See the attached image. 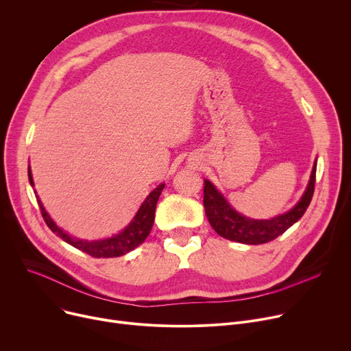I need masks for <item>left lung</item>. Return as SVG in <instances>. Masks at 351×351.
Listing matches in <instances>:
<instances>
[{"label":"left lung","mask_w":351,"mask_h":351,"mask_svg":"<svg viewBox=\"0 0 351 351\" xmlns=\"http://www.w3.org/2000/svg\"><path fill=\"white\" fill-rule=\"evenodd\" d=\"M316 165L317 163L315 162L309 184L299 203L292 210H289L288 213L274 217L271 220H252L239 215L216 191L215 186L207 179H204L203 203L208 223L212 224L219 236L236 243L255 245L275 240L278 236L284 234L292 224H295L305 215L315 192Z\"/></svg>","instance_id":"obj_1"}]
</instances>
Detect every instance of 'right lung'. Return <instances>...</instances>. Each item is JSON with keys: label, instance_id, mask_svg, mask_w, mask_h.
<instances>
[{"label": "right lung", "instance_id": "add662e5", "mask_svg": "<svg viewBox=\"0 0 351 351\" xmlns=\"http://www.w3.org/2000/svg\"><path fill=\"white\" fill-rule=\"evenodd\" d=\"M28 176H29L31 184L34 186V180H32L29 168H28ZM163 188H165V183L159 184L155 191H152L149 193V196L145 199L143 206L139 207L134 220L120 232V234H117L111 239L100 240V241H84V240H77V239L70 237L53 223V220L49 217V215L46 213V210L39 199H38V204H39L40 213H42L45 223L48 224V227L63 241H66L67 244L73 245L75 248L88 254L91 256H95V258H112V256H120V255H124V254L132 251L134 248L141 245L145 241V239L148 237L149 231L152 228V224L155 220L156 203H158V199H159Z\"/></svg>", "mask_w": 351, "mask_h": 351}]
</instances>
